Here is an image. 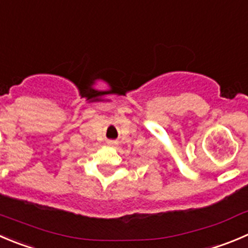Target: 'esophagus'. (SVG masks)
<instances>
[{
	"instance_id": "obj_1",
	"label": "esophagus",
	"mask_w": 248,
	"mask_h": 248,
	"mask_svg": "<svg viewBox=\"0 0 248 248\" xmlns=\"http://www.w3.org/2000/svg\"><path fill=\"white\" fill-rule=\"evenodd\" d=\"M107 145H108V146H114L115 142H114V141L109 140V141H107Z\"/></svg>"
}]
</instances>
